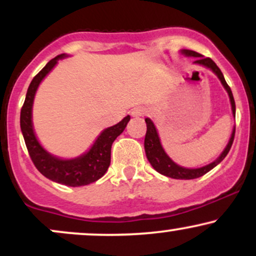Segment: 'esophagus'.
Segmentation results:
<instances>
[{
  "label": "esophagus",
  "instance_id": "esophagus-1",
  "mask_svg": "<svg viewBox=\"0 0 256 256\" xmlns=\"http://www.w3.org/2000/svg\"><path fill=\"white\" fill-rule=\"evenodd\" d=\"M146 108H143V107H136V108H134V110H131V116H143L146 114Z\"/></svg>",
  "mask_w": 256,
  "mask_h": 256
}]
</instances>
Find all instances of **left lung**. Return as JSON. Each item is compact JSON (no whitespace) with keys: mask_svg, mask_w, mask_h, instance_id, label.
Listing matches in <instances>:
<instances>
[{"mask_svg":"<svg viewBox=\"0 0 256 256\" xmlns=\"http://www.w3.org/2000/svg\"><path fill=\"white\" fill-rule=\"evenodd\" d=\"M183 52L188 56H194L196 58V60L194 61L195 64H204V66L208 67L212 71L218 76V78L222 82V84L224 85V88L226 91L228 92V96H230V101H231V107H232V113L234 116H236V104H234V95H232V91L228 86V83H226L224 76H222V71L216 64L210 58H204L201 54L198 52H192V50H183ZM146 138H144V149H146V155L148 161L150 162V165L154 167L155 170L161 174L166 176V177L170 178H174V179H195L201 177V176L206 174L207 172H210V170L214 168L219 162H222L224 160L228 152H230L232 143H234V132H232L230 140H228V144L226 146L225 150L222 152V155L216 158V161L210 165L201 167V168H184V167L178 166L177 164H174L173 161L167 156V154L165 150L162 149L160 143V138L158 136L156 128H155L154 124L152 122L150 119L146 118Z\"/></svg>","mask_w":256,"mask_h":256,"instance_id":"left-lung-1","label":"left lung"}]
</instances>
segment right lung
I'll return each mask as SVG.
<instances>
[{
	"mask_svg": "<svg viewBox=\"0 0 256 256\" xmlns=\"http://www.w3.org/2000/svg\"><path fill=\"white\" fill-rule=\"evenodd\" d=\"M64 54L52 58L46 66L32 79L30 86L26 94L25 102L20 112V128L24 136L26 148L28 154L44 177L49 178L56 183L68 185V186H82L94 183L107 172L110 165V148L116 138L125 130L130 116H125L116 125L110 126L100 134L96 142L91 146L86 154L82 155L73 160H61L46 152L38 143L32 128V104L36 90L42 79L52 71V67L58 62V58H62Z\"/></svg>",
	"mask_w": 256,
	"mask_h": 256,
	"instance_id": "right-lung-1",
	"label": "right lung"
}]
</instances>
